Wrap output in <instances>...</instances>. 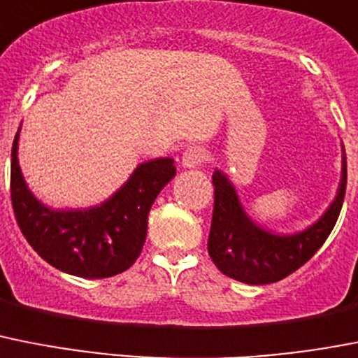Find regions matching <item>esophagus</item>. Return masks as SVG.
<instances>
[{"label":"esophagus","mask_w":358,"mask_h":358,"mask_svg":"<svg viewBox=\"0 0 358 358\" xmlns=\"http://www.w3.org/2000/svg\"><path fill=\"white\" fill-rule=\"evenodd\" d=\"M206 159H208L206 150L201 148V146H190V148H186L185 154H182V166L199 168Z\"/></svg>","instance_id":"34e87169"}]
</instances>
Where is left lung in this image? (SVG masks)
Segmentation results:
<instances>
[{
  "instance_id": "obj_1",
  "label": "left lung",
  "mask_w": 358,
  "mask_h": 358,
  "mask_svg": "<svg viewBox=\"0 0 358 358\" xmlns=\"http://www.w3.org/2000/svg\"><path fill=\"white\" fill-rule=\"evenodd\" d=\"M346 157L342 161L338 194L328 212L301 234L279 237L261 230L244 213L234 186L224 173L215 170L213 213L208 235V253L224 275L246 284H270L282 280L306 264L324 244L341 213L346 194Z\"/></svg>"
}]
</instances>
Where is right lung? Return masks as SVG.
<instances>
[{"instance_id":"add662e5","label":"right lung","mask_w":358,"mask_h":358,"mask_svg":"<svg viewBox=\"0 0 358 358\" xmlns=\"http://www.w3.org/2000/svg\"><path fill=\"white\" fill-rule=\"evenodd\" d=\"M12 145L10 199L17 226L41 259L83 279L123 273L137 261L146 239L148 212L159 192L176 176L173 159L143 163L127 185L101 206L54 212L29 192Z\"/></svg>"}]
</instances>
